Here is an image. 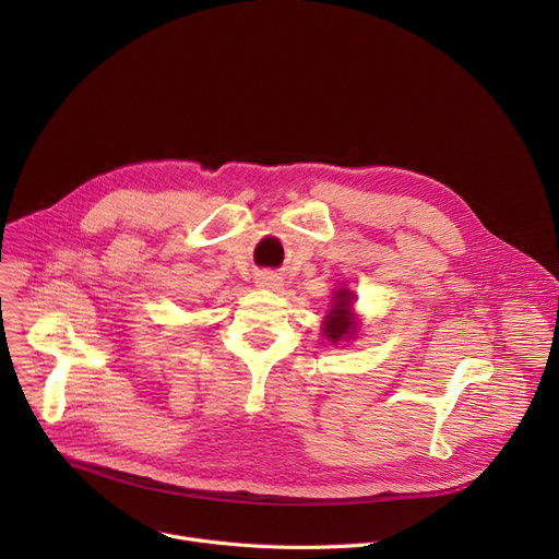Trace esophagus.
<instances>
[{"instance_id":"obj_1","label":"esophagus","mask_w":559,"mask_h":559,"mask_svg":"<svg viewBox=\"0 0 559 559\" xmlns=\"http://www.w3.org/2000/svg\"><path fill=\"white\" fill-rule=\"evenodd\" d=\"M255 285L262 289H281L283 287V278L274 272H262L255 276Z\"/></svg>"}]
</instances>
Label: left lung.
I'll use <instances>...</instances> for the list:
<instances>
[{
    "instance_id": "left-lung-1",
    "label": "left lung",
    "mask_w": 559,
    "mask_h": 559,
    "mask_svg": "<svg viewBox=\"0 0 559 559\" xmlns=\"http://www.w3.org/2000/svg\"><path fill=\"white\" fill-rule=\"evenodd\" d=\"M333 306L329 310V314L324 317V335L331 340V342H340L348 335H354L358 324L354 319V301H356V295L346 287H340L335 292L333 297Z\"/></svg>"
}]
</instances>
